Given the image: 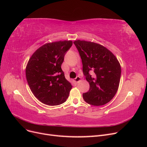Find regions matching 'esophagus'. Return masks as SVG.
<instances>
[{"label":"esophagus","mask_w":147,"mask_h":147,"mask_svg":"<svg viewBox=\"0 0 147 147\" xmlns=\"http://www.w3.org/2000/svg\"><path fill=\"white\" fill-rule=\"evenodd\" d=\"M80 79H81V78H80V77H78V76H77L76 78H75L74 80V82H75V83H78L80 80Z\"/></svg>","instance_id":"esophagus-1"}]
</instances>
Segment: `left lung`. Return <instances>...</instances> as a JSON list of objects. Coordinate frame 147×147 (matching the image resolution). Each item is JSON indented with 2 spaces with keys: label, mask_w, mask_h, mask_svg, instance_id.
<instances>
[{
  "label": "left lung",
  "mask_w": 147,
  "mask_h": 147,
  "mask_svg": "<svg viewBox=\"0 0 147 147\" xmlns=\"http://www.w3.org/2000/svg\"><path fill=\"white\" fill-rule=\"evenodd\" d=\"M83 64V72L90 90L83 94L88 104L99 106L108 103L116 94L121 78V66L117 57L99 44L84 40L74 42Z\"/></svg>",
  "instance_id": "1"
}]
</instances>
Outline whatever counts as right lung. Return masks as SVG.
Masks as SVG:
<instances>
[{"instance_id": "1", "label": "right lung", "mask_w": 147, "mask_h": 147, "mask_svg": "<svg viewBox=\"0 0 147 147\" xmlns=\"http://www.w3.org/2000/svg\"><path fill=\"white\" fill-rule=\"evenodd\" d=\"M71 40L48 43L30 57L26 76L31 91L37 99L48 105L63 104L72 86L61 69L64 56L72 45Z\"/></svg>"}]
</instances>
